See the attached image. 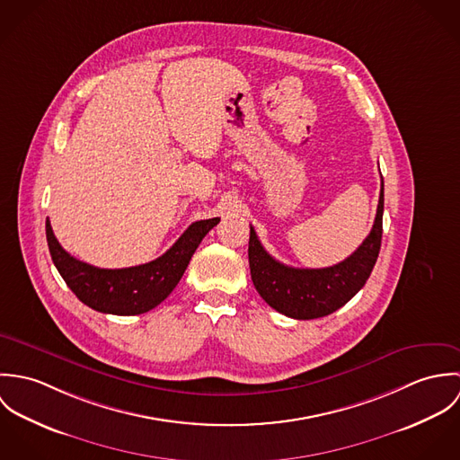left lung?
<instances>
[{
  "instance_id": "obj_1",
  "label": "left lung",
  "mask_w": 460,
  "mask_h": 460,
  "mask_svg": "<svg viewBox=\"0 0 460 460\" xmlns=\"http://www.w3.org/2000/svg\"><path fill=\"white\" fill-rule=\"evenodd\" d=\"M383 210L385 182H381L377 214L368 237L343 262L323 269H297L274 261L263 250L255 228L250 226L252 279L263 301L276 312L297 321L326 317L349 303L363 288L377 262L383 239Z\"/></svg>"
}]
</instances>
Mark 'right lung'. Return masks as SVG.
Instances as JSON below:
<instances>
[{"label": "right lung", "mask_w": 460, "mask_h": 460, "mask_svg": "<svg viewBox=\"0 0 460 460\" xmlns=\"http://www.w3.org/2000/svg\"><path fill=\"white\" fill-rule=\"evenodd\" d=\"M217 223L219 217L195 221L164 255L126 269H101L70 257L57 241L49 219L46 237L53 262L81 303L101 314L139 315L172 294L198 244Z\"/></svg>", "instance_id": "1"}]
</instances>
